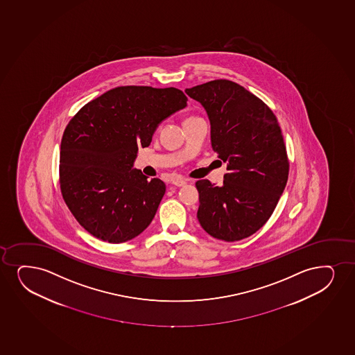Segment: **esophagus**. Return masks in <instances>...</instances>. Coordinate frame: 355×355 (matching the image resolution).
I'll return each mask as SVG.
<instances>
[{"label":"esophagus","instance_id":"1","mask_svg":"<svg viewBox=\"0 0 355 355\" xmlns=\"http://www.w3.org/2000/svg\"><path fill=\"white\" fill-rule=\"evenodd\" d=\"M172 184L175 185V187H178V188H180V187H184L185 184H187V180H172Z\"/></svg>","mask_w":355,"mask_h":355}]
</instances>
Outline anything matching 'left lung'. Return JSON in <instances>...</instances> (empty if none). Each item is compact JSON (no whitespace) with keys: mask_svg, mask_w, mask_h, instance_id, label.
Instances as JSON below:
<instances>
[{"mask_svg":"<svg viewBox=\"0 0 355 355\" xmlns=\"http://www.w3.org/2000/svg\"><path fill=\"white\" fill-rule=\"evenodd\" d=\"M185 93L206 110L213 150L227 162L221 187L197 180V219L216 239L248 238L270 218L288 180L280 125L267 104L230 80H213Z\"/></svg>","mask_w":355,"mask_h":355,"instance_id":"left-lung-1","label":"left lung"}]
</instances>
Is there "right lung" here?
I'll return each instance as SVG.
<instances>
[{
    "label": "right lung",
    "instance_id": "obj_1",
    "mask_svg": "<svg viewBox=\"0 0 355 355\" xmlns=\"http://www.w3.org/2000/svg\"><path fill=\"white\" fill-rule=\"evenodd\" d=\"M175 87L122 86L89 101L70 119L60 154L63 200L87 232L114 244L148 227L166 190L132 168L159 124L187 106Z\"/></svg>",
    "mask_w": 355,
    "mask_h": 355
}]
</instances>
